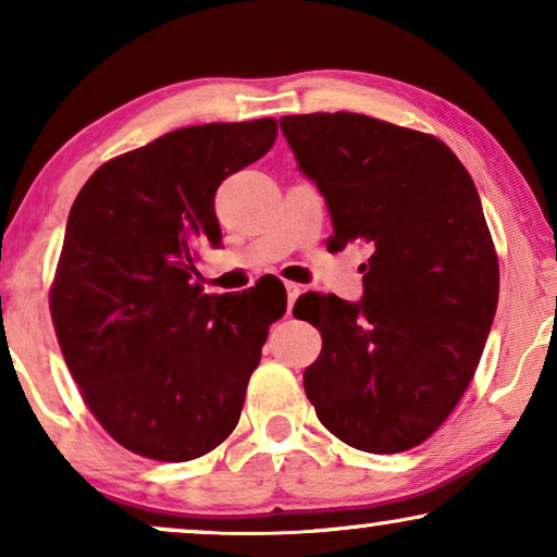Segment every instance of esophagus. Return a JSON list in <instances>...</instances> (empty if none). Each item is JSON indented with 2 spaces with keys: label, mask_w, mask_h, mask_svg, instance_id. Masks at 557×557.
I'll use <instances>...</instances> for the list:
<instances>
[{
  "label": "esophagus",
  "mask_w": 557,
  "mask_h": 557,
  "mask_svg": "<svg viewBox=\"0 0 557 557\" xmlns=\"http://www.w3.org/2000/svg\"><path fill=\"white\" fill-rule=\"evenodd\" d=\"M304 292V288L299 284H286V296H288V314H292V307L294 301L299 299V294Z\"/></svg>",
  "instance_id": "esophagus-1"
}]
</instances>
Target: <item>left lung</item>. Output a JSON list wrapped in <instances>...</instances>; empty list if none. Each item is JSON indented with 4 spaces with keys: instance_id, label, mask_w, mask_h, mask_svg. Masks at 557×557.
<instances>
[{
    "instance_id": "8db88e82",
    "label": "left lung",
    "mask_w": 557,
    "mask_h": 557,
    "mask_svg": "<svg viewBox=\"0 0 557 557\" xmlns=\"http://www.w3.org/2000/svg\"><path fill=\"white\" fill-rule=\"evenodd\" d=\"M330 208V246L370 248L360 304L304 294L294 317L322 332L304 391L326 431L368 454L423 444L474 377L499 299L482 200L436 136L362 113L281 119Z\"/></svg>"
}]
</instances>
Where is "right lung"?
<instances>
[{
  "instance_id": "add662e5",
  "label": "right lung",
  "mask_w": 557,
  "mask_h": 557,
  "mask_svg": "<svg viewBox=\"0 0 557 557\" xmlns=\"http://www.w3.org/2000/svg\"><path fill=\"white\" fill-rule=\"evenodd\" d=\"M276 119L187 126L113 157L67 215L50 286L65 364L106 433L154 461H193L238 425L284 284L202 294L220 246L215 189L276 141Z\"/></svg>"
}]
</instances>
